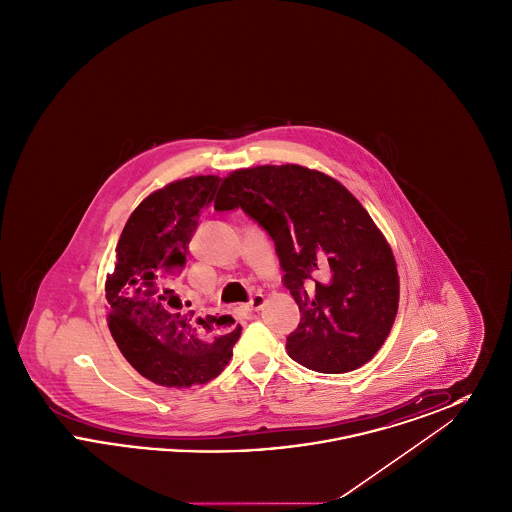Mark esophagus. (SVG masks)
Instances as JSON below:
<instances>
[{
	"label": "esophagus",
	"mask_w": 512,
	"mask_h": 512,
	"mask_svg": "<svg viewBox=\"0 0 512 512\" xmlns=\"http://www.w3.org/2000/svg\"><path fill=\"white\" fill-rule=\"evenodd\" d=\"M263 303H265V295L263 293H255L245 307H247V311H259L263 307Z\"/></svg>",
	"instance_id": "esophagus-1"
}]
</instances>
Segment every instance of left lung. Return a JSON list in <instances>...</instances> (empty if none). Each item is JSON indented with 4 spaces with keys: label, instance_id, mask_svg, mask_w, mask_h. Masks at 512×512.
Here are the masks:
<instances>
[{
    "label": "left lung",
    "instance_id": "1",
    "mask_svg": "<svg viewBox=\"0 0 512 512\" xmlns=\"http://www.w3.org/2000/svg\"><path fill=\"white\" fill-rule=\"evenodd\" d=\"M242 209L272 238L301 320L288 355L340 374L370 361L399 303L391 247L338 180L299 165H263L224 178L215 211Z\"/></svg>",
    "mask_w": 512,
    "mask_h": 512
}]
</instances>
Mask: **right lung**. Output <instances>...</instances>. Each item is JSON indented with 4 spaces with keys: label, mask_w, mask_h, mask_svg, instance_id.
I'll return each instance as SVG.
<instances>
[{
    "label": "right lung",
    "mask_w": 512,
    "mask_h": 512,
    "mask_svg": "<svg viewBox=\"0 0 512 512\" xmlns=\"http://www.w3.org/2000/svg\"><path fill=\"white\" fill-rule=\"evenodd\" d=\"M219 186V176H192L147 195L124 224L105 282L113 340L159 386L190 388L217 378L242 332L228 315H197L174 290L199 215Z\"/></svg>",
    "instance_id": "obj_1"
}]
</instances>
